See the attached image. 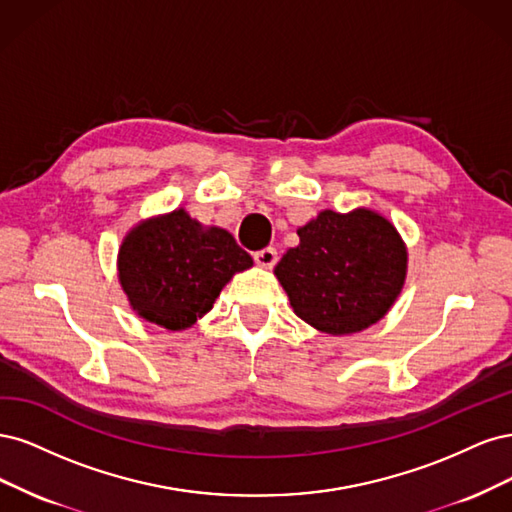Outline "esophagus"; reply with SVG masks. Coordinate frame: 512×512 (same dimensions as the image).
I'll list each match as a JSON object with an SVG mask.
<instances>
[{
	"instance_id": "obj_1",
	"label": "esophagus",
	"mask_w": 512,
	"mask_h": 512,
	"mask_svg": "<svg viewBox=\"0 0 512 512\" xmlns=\"http://www.w3.org/2000/svg\"><path fill=\"white\" fill-rule=\"evenodd\" d=\"M253 259H255L257 266H261V268H272L274 263H276V259H278V255H276V251L272 249V246H266V249L257 251L253 255Z\"/></svg>"
}]
</instances>
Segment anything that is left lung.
Listing matches in <instances>:
<instances>
[{"instance_id":"left-lung-1","label":"left lung","mask_w":512,"mask_h":512,"mask_svg":"<svg viewBox=\"0 0 512 512\" xmlns=\"http://www.w3.org/2000/svg\"><path fill=\"white\" fill-rule=\"evenodd\" d=\"M298 236L274 268L295 315L332 336L357 334L387 315L404 287L408 251L385 217L368 208L323 210Z\"/></svg>"}]
</instances>
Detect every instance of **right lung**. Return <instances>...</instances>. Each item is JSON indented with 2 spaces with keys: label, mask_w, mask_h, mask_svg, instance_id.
I'll return each mask as SVG.
<instances>
[{
  "label": "right lung",
  "mask_w": 512,
  "mask_h": 512,
  "mask_svg": "<svg viewBox=\"0 0 512 512\" xmlns=\"http://www.w3.org/2000/svg\"><path fill=\"white\" fill-rule=\"evenodd\" d=\"M117 266L138 317L180 332L202 319L232 276L251 268L253 259L227 229L204 227L178 208L131 229Z\"/></svg>",
  "instance_id": "obj_1"
}]
</instances>
